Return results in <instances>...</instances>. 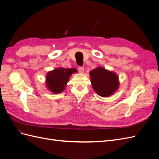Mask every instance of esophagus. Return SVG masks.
Instances as JSON below:
<instances>
[{"mask_svg":"<svg viewBox=\"0 0 159 159\" xmlns=\"http://www.w3.org/2000/svg\"><path fill=\"white\" fill-rule=\"evenodd\" d=\"M78 70H79V71L80 72L81 74H83L84 72V67H82V66H81V67H79V68H78Z\"/></svg>","mask_w":159,"mask_h":159,"instance_id":"esophagus-1","label":"esophagus"}]
</instances>
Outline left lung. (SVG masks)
<instances>
[{"instance_id": "obj_1", "label": "left lung", "mask_w": 159, "mask_h": 159, "mask_svg": "<svg viewBox=\"0 0 159 159\" xmlns=\"http://www.w3.org/2000/svg\"><path fill=\"white\" fill-rule=\"evenodd\" d=\"M91 83L97 94L103 98L109 97L118 89L119 81L113 71L98 67L89 72Z\"/></svg>"}]
</instances>
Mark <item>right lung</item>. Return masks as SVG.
<instances>
[{
  "instance_id": "right-lung-1",
  "label": "right lung",
  "mask_w": 159,
  "mask_h": 159,
  "mask_svg": "<svg viewBox=\"0 0 159 159\" xmlns=\"http://www.w3.org/2000/svg\"><path fill=\"white\" fill-rule=\"evenodd\" d=\"M78 71L75 68H58L48 72L46 77V85L53 93H60L66 89L72 74Z\"/></svg>"
}]
</instances>
